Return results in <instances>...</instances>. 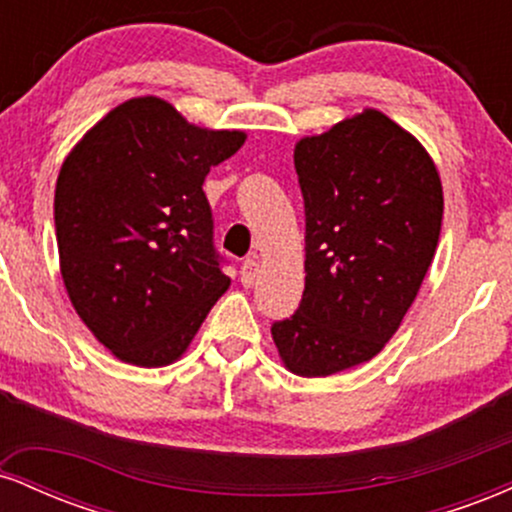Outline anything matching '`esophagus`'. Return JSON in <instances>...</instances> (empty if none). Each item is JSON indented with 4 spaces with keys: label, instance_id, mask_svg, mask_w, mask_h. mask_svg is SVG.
Here are the masks:
<instances>
[{
    "label": "esophagus",
    "instance_id": "obj_1",
    "mask_svg": "<svg viewBox=\"0 0 512 512\" xmlns=\"http://www.w3.org/2000/svg\"><path fill=\"white\" fill-rule=\"evenodd\" d=\"M257 276H260V260L252 255L243 262V267H240V281H243V286H248L250 289V286H255Z\"/></svg>",
    "mask_w": 512,
    "mask_h": 512
}]
</instances>
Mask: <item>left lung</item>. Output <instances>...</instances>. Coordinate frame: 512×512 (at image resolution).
<instances>
[{
    "label": "left lung",
    "instance_id": "8db88e82",
    "mask_svg": "<svg viewBox=\"0 0 512 512\" xmlns=\"http://www.w3.org/2000/svg\"><path fill=\"white\" fill-rule=\"evenodd\" d=\"M305 202V291L272 339L286 370L325 378L383 351L431 267L443 185L424 144L375 108L293 149Z\"/></svg>",
    "mask_w": 512,
    "mask_h": 512
}]
</instances>
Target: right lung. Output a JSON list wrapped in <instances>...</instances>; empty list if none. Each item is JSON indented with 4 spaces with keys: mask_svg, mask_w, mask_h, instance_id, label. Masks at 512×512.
<instances>
[{
    "mask_svg": "<svg viewBox=\"0 0 512 512\" xmlns=\"http://www.w3.org/2000/svg\"><path fill=\"white\" fill-rule=\"evenodd\" d=\"M245 139L139 96L110 110L64 158L55 187L64 289L122 363L178 361L231 286L211 245L202 185Z\"/></svg>",
    "mask_w": 512,
    "mask_h": 512,
    "instance_id": "1",
    "label": "right lung"
}]
</instances>
